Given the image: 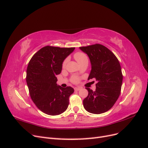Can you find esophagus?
I'll use <instances>...</instances> for the list:
<instances>
[{
	"mask_svg": "<svg viewBox=\"0 0 148 148\" xmlns=\"http://www.w3.org/2000/svg\"><path fill=\"white\" fill-rule=\"evenodd\" d=\"M74 89H75V91H79V90H80V89H81V88H78V87H76V88H74Z\"/></svg>",
	"mask_w": 148,
	"mask_h": 148,
	"instance_id": "obj_1",
	"label": "esophagus"
}]
</instances>
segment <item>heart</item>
Returning <instances> with one entry per match:
<instances>
[{
    "label": "heart",
    "instance_id": "1",
    "mask_svg": "<svg viewBox=\"0 0 148 148\" xmlns=\"http://www.w3.org/2000/svg\"><path fill=\"white\" fill-rule=\"evenodd\" d=\"M74 57H75V60L77 61V62H78L79 64H81L82 62H84L85 60H88L87 56L85 55L84 53H83V52H77L76 53H75ZM67 61H68V59H67L64 60V62H63V65H62L63 67L65 66ZM71 80H72V82L73 83H78L79 82V78L78 77H73L72 78H71Z\"/></svg>",
    "mask_w": 148,
    "mask_h": 148
}]
</instances>
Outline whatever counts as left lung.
Here are the masks:
<instances>
[{
	"instance_id": "obj_1",
	"label": "left lung",
	"mask_w": 148,
	"mask_h": 148,
	"mask_svg": "<svg viewBox=\"0 0 148 148\" xmlns=\"http://www.w3.org/2000/svg\"><path fill=\"white\" fill-rule=\"evenodd\" d=\"M79 49L88 55L91 70L88 79L97 81L95 91L86 88L88 95L83 100L84 108L95 114L104 113L110 109L120 96L123 76L117 58L106 47L94 44Z\"/></svg>"
}]
</instances>
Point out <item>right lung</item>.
I'll use <instances>...</instances> for the list:
<instances>
[{
	"label": "right lung",
	"mask_w": 148,
	"mask_h": 148,
	"mask_svg": "<svg viewBox=\"0 0 148 148\" xmlns=\"http://www.w3.org/2000/svg\"><path fill=\"white\" fill-rule=\"evenodd\" d=\"M74 47L46 46L31 58L26 70V83L31 99L42 112L50 115L61 114L68 108L73 88L57 84L56 76L61 73L62 64Z\"/></svg>",
	"instance_id": "right-lung-1"
}]
</instances>
